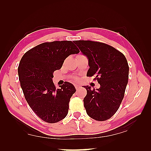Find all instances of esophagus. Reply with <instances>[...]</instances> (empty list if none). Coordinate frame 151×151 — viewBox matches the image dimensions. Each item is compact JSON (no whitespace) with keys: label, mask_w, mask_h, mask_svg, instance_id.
Listing matches in <instances>:
<instances>
[{"label":"esophagus","mask_w":151,"mask_h":151,"mask_svg":"<svg viewBox=\"0 0 151 151\" xmlns=\"http://www.w3.org/2000/svg\"><path fill=\"white\" fill-rule=\"evenodd\" d=\"M75 86V88H76V90H78V89L81 88V86H79V85H76V84Z\"/></svg>","instance_id":"1"}]
</instances>
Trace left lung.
Here are the masks:
<instances>
[{"label": "left lung", "mask_w": 151, "mask_h": 151, "mask_svg": "<svg viewBox=\"0 0 151 151\" xmlns=\"http://www.w3.org/2000/svg\"><path fill=\"white\" fill-rule=\"evenodd\" d=\"M73 43L88 60V76H95L99 89L84 86L87 95L84 99L88 115L97 121H106L115 114L123 101L129 79V67L126 58L107 44L92 41Z\"/></svg>", "instance_id": "8db88e82"}]
</instances>
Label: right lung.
Returning a JSON list of instances; mask_svg holds the SVG:
<instances>
[{
    "mask_svg": "<svg viewBox=\"0 0 151 151\" xmlns=\"http://www.w3.org/2000/svg\"><path fill=\"white\" fill-rule=\"evenodd\" d=\"M79 52L71 41H56L38 45L22 57L18 75L25 99L35 114L47 123H57L68 114L70 99L76 89L68 82L57 89L53 73L61 69L69 55Z\"/></svg>",
    "mask_w": 151,
    "mask_h": 151,
    "instance_id": "1",
    "label": "right lung"
}]
</instances>
